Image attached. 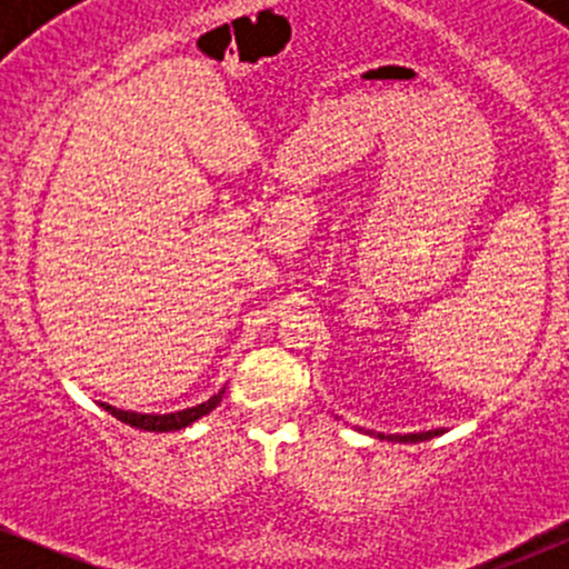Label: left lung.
Listing matches in <instances>:
<instances>
[{
	"label": "left lung",
	"mask_w": 569,
	"mask_h": 569,
	"mask_svg": "<svg viewBox=\"0 0 569 569\" xmlns=\"http://www.w3.org/2000/svg\"><path fill=\"white\" fill-rule=\"evenodd\" d=\"M436 433H439V430H436ZM428 436H433L428 430V433H407V436H388V441H422V439H428ZM380 439H385V436H380Z\"/></svg>",
	"instance_id": "8db88e82"
}]
</instances>
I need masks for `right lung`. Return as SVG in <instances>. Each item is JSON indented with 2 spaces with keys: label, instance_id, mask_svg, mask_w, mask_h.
Returning a JSON list of instances; mask_svg holds the SVG:
<instances>
[{
  "label": "right lung",
  "instance_id": "add662e5",
  "mask_svg": "<svg viewBox=\"0 0 569 569\" xmlns=\"http://www.w3.org/2000/svg\"><path fill=\"white\" fill-rule=\"evenodd\" d=\"M221 396H224V390H219L217 396H211V398H208V401L198 403V407L171 411V415H139V411L117 409V407H109V403H101V407L107 409V411H112L117 420L128 422V426L141 428V430H158V433H166V430H181V428L192 426V422L200 420L202 415H208V411L219 407Z\"/></svg>",
  "mask_w": 569,
  "mask_h": 569
}]
</instances>
